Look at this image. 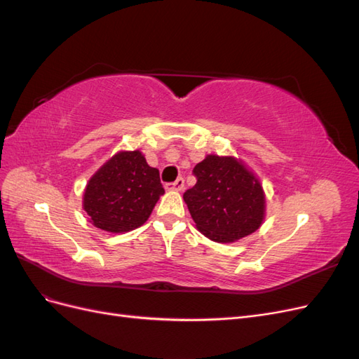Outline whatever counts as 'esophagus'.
<instances>
[{"label": "esophagus", "mask_w": 359, "mask_h": 359, "mask_svg": "<svg viewBox=\"0 0 359 359\" xmlns=\"http://www.w3.org/2000/svg\"><path fill=\"white\" fill-rule=\"evenodd\" d=\"M184 189V178H178L177 181L166 184V190L169 191H181Z\"/></svg>", "instance_id": "esophagus-1"}]
</instances>
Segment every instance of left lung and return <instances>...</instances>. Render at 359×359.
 Masks as SVG:
<instances>
[{"label":"left lung","instance_id":"8db88e82","mask_svg":"<svg viewBox=\"0 0 359 359\" xmlns=\"http://www.w3.org/2000/svg\"><path fill=\"white\" fill-rule=\"evenodd\" d=\"M196 184L184 193L201 233L215 243H233L256 232L265 219V194L241 160L206 156L193 169Z\"/></svg>","mask_w":359,"mask_h":359}]
</instances>
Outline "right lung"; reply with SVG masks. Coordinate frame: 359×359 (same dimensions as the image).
I'll list each match as a JSON object with an SVG mask.
<instances>
[{"instance_id": "obj_1", "label": "right lung", "mask_w": 359, "mask_h": 359, "mask_svg": "<svg viewBox=\"0 0 359 359\" xmlns=\"http://www.w3.org/2000/svg\"><path fill=\"white\" fill-rule=\"evenodd\" d=\"M163 193L158 169L140 151H119L86 184L83 210L95 227L123 233L148 220Z\"/></svg>"}]
</instances>
